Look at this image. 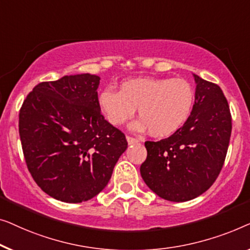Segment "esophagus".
<instances>
[{"label":"esophagus","mask_w":250,"mask_h":250,"mask_svg":"<svg viewBox=\"0 0 250 250\" xmlns=\"http://www.w3.org/2000/svg\"><path fill=\"white\" fill-rule=\"evenodd\" d=\"M126 140H128V144H129V145H132V144H137V143H139V139L133 138V137H131V136H126Z\"/></svg>","instance_id":"esophagus-1"}]
</instances>
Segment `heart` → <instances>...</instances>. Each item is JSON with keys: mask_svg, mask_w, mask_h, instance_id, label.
<instances>
[{"mask_svg": "<svg viewBox=\"0 0 250 250\" xmlns=\"http://www.w3.org/2000/svg\"><path fill=\"white\" fill-rule=\"evenodd\" d=\"M98 103L113 125L125 124L138 107L142 120L132 128L149 129L153 136L167 137L188 120L195 103V91L185 79L138 78L125 82L120 91L105 88Z\"/></svg>", "mask_w": 250, "mask_h": 250, "instance_id": "obj_1", "label": "heart"}]
</instances>
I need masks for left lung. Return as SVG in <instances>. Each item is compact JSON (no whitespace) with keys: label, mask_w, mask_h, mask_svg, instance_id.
I'll return each instance as SVG.
<instances>
[{"label":"left lung","mask_w":250,"mask_h":250,"mask_svg":"<svg viewBox=\"0 0 250 250\" xmlns=\"http://www.w3.org/2000/svg\"><path fill=\"white\" fill-rule=\"evenodd\" d=\"M195 104L185 125L160 142H146L140 167L145 184L162 198L187 202L205 192L226 161L232 122L228 101L216 83L194 75Z\"/></svg>","instance_id":"obj_1"}]
</instances>
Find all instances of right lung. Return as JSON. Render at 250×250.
<instances>
[{
    "label": "right lung",
    "instance_id": "1",
    "mask_svg": "<svg viewBox=\"0 0 250 250\" xmlns=\"http://www.w3.org/2000/svg\"><path fill=\"white\" fill-rule=\"evenodd\" d=\"M100 77L89 73L40 83L19 113L28 171L44 192L82 203L103 190L128 147L125 133L101 113Z\"/></svg>",
    "mask_w": 250,
    "mask_h": 250
}]
</instances>
